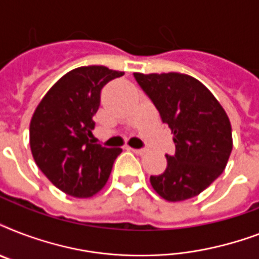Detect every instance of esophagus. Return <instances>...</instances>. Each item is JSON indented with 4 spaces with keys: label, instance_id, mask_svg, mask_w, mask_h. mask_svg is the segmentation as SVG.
<instances>
[{
    "label": "esophagus",
    "instance_id": "obj_1",
    "mask_svg": "<svg viewBox=\"0 0 259 259\" xmlns=\"http://www.w3.org/2000/svg\"><path fill=\"white\" fill-rule=\"evenodd\" d=\"M130 150H132V152H134L136 154H140V156H144V154L148 153V150L146 149H133V148H130Z\"/></svg>",
    "mask_w": 259,
    "mask_h": 259
}]
</instances>
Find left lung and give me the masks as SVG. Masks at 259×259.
<instances>
[{"label":"left lung","instance_id":"1","mask_svg":"<svg viewBox=\"0 0 259 259\" xmlns=\"http://www.w3.org/2000/svg\"><path fill=\"white\" fill-rule=\"evenodd\" d=\"M134 78L173 133L176 152L165 154L166 169L150 176L168 201L196 196L225 170L233 150L231 123L218 99L197 79L179 72L140 74Z\"/></svg>","mask_w":259,"mask_h":259}]
</instances>
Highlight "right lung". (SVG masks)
Masks as SVG:
<instances>
[{"label":"right lung","mask_w":259,"mask_h":259,"mask_svg":"<svg viewBox=\"0 0 259 259\" xmlns=\"http://www.w3.org/2000/svg\"><path fill=\"white\" fill-rule=\"evenodd\" d=\"M125 72L103 66L79 67L59 79L30 119L32 156L48 180L74 197H91L109 180L121 148L93 144V117L101 90Z\"/></svg>","instance_id":"1"}]
</instances>
